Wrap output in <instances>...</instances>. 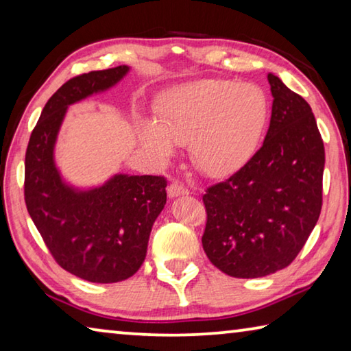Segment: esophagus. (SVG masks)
<instances>
[{
    "label": "esophagus",
    "instance_id": "1",
    "mask_svg": "<svg viewBox=\"0 0 351 351\" xmlns=\"http://www.w3.org/2000/svg\"><path fill=\"white\" fill-rule=\"evenodd\" d=\"M167 192L170 198H178V197H184V195H189V190L180 182H171L167 189Z\"/></svg>",
    "mask_w": 351,
    "mask_h": 351
}]
</instances>
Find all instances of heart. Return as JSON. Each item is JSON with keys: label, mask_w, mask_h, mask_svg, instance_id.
<instances>
[{"label": "heart", "mask_w": 351, "mask_h": 351, "mask_svg": "<svg viewBox=\"0 0 351 351\" xmlns=\"http://www.w3.org/2000/svg\"><path fill=\"white\" fill-rule=\"evenodd\" d=\"M269 119V102L258 86L201 80L182 86L159 106V121L142 119L139 139L153 156L167 161L176 144H189L203 173L224 176L249 161Z\"/></svg>", "instance_id": "heart-1"}]
</instances>
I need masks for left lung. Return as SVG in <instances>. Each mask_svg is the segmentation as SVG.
<instances>
[{"label": "left lung", "instance_id": "left-lung-1", "mask_svg": "<svg viewBox=\"0 0 351 351\" xmlns=\"http://www.w3.org/2000/svg\"><path fill=\"white\" fill-rule=\"evenodd\" d=\"M272 112L260 150L229 180L207 189L204 252L237 278H257L293 261L322 209L324 142L304 97L268 74Z\"/></svg>", "mask_w": 351, "mask_h": 351}]
</instances>
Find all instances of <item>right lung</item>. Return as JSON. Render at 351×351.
<instances>
[{
    "label": "right lung",
    "instance_id": "obj_1",
    "mask_svg": "<svg viewBox=\"0 0 351 351\" xmlns=\"http://www.w3.org/2000/svg\"><path fill=\"white\" fill-rule=\"evenodd\" d=\"M128 73L122 64L68 80L47 100L26 152L29 215L57 263L93 283L122 282L138 272L167 201L162 176L116 173L100 186L77 187L57 167L56 144L69 106L111 90Z\"/></svg>",
    "mask_w": 351,
    "mask_h": 351
}]
</instances>
